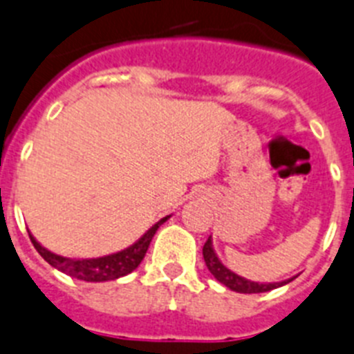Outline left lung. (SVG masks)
Wrapping results in <instances>:
<instances>
[{"instance_id": "obj_1", "label": "left lung", "mask_w": 354, "mask_h": 354, "mask_svg": "<svg viewBox=\"0 0 354 354\" xmlns=\"http://www.w3.org/2000/svg\"><path fill=\"white\" fill-rule=\"evenodd\" d=\"M202 254H204L206 267L209 268L211 274L216 277V281H220L222 285L234 290V292H240V294H261V292H270V290L286 285V283L292 281L288 279V281H283V283H268L267 285V283H254V281H249L245 279V277L238 276V274L229 270L227 267H223L222 261L216 258L213 245H211V238H207V241L204 243V247H202Z\"/></svg>"}]
</instances>
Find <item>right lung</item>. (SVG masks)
<instances>
[{
  "instance_id": "right-lung-1",
  "label": "right lung",
  "mask_w": 354,
  "mask_h": 354,
  "mask_svg": "<svg viewBox=\"0 0 354 354\" xmlns=\"http://www.w3.org/2000/svg\"><path fill=\"white\" fill-rule=\"evenodd\" d=\"M170 216H165L162 220L153 225V227L148 229L140 240L136 241L134 245H131L129 249L120 250L116 254H109L104 258H93V259H71V258H62V256H57L50 250H46L41 243L35 241V238L30 234V240H32L33 247L37 249L39 254L46 259L51 267H55L57 270L64 272L68 276L77 277V279L82 281H91V283H98V281H113L118 277L127 276L131 274L132 270L138 268V265L143 261L145 254H147L148 245L152 241L153 234L159 229L161 223H165Z\"/></svg>"
}]
</instances>
